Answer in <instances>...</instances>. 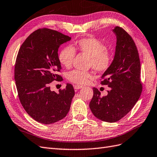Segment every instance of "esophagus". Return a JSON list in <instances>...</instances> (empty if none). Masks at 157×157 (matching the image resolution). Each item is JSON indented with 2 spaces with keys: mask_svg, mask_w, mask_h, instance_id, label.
I'll use <instances>...</instances> for the list:
<instances>
[{
  "mask_svg": "<svg viewBox=\"0 0 157 157\" xmlns=\"http://www.w3.org/2000/svg\"><path fill=\"white\" fill-rule=\"evenodd\" d=\"M82 87H83V86H81V85H75V86H74V88H75V90H79V89L82 88Z\"/></svg>",
  "mask_w": 157,
  "mask_h": 157,
  "instance_id": "obj_1",
  "label": "esophagus"
}]
</instances>
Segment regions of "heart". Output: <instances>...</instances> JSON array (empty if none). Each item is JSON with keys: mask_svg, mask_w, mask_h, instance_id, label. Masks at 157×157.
<instances>
[{"mask_svg": "<svg viewBox=\"0 0 157 157\" xmlns=\"http://www.w3.org/2000/svg\"><path fill=\"white\" fill-rule=\"evenodd\" d=\"M106 49V46L96 38H84L77 41L72 47L63 48L59 54V60L62 65L69 69L73 64L75 51H79L90 57L89 67H93L98 72H104L109 69L113 61L112 53ZM67 78L71 82L83 85L93 78V75L90 71L75 70L68 73Z\"/></svg>", "mask_w": 157, "mask_h": 157, "instance_id": "obj_1", "label": "heart"}]
</instances>
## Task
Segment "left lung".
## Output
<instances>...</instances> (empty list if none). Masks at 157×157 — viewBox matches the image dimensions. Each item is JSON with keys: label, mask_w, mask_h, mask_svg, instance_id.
<instances>
[{"label": "left lung", "mask_w": 157, "mask_h": 157, "mask_svg": "<svg viewBox=\"0 0 157 157\" xmlns=\"http://www.w3.org/2000/svg\"><path fill=\"white\" fill-rule=\"evenodd\" d=\"M116 46L111 65L101 75V84L108 85V94L93 88L94 94L89 107L98 119L116 122L127 115L137 103L142 92L140 80L141 63L139 53L131 37L124 29L116 26Z\"/></svg>", "instance_id": "left-lung-1"}]
</instances>
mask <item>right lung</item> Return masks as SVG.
<instances>
[{
  "label": "right lung",
  "mask_w": 157,
  "mask_h": 157,
  "mask_svg": "<svg viewBox=\"0 0 157 157\" xmlns=\"http://www.w3.org/2000/svg\"><path fill=\"white\" fill-rule=\"evenodd\" d=\"M71 37L53 29H39L24 41L17 56L14 79L21 104L36 121L52 124L68 113L75 96L72 84L63 90L52 91L49 84L62 80L57 74L61 69L59 48Z\"/></svg>",
  "instance_id": "add662e5"
}]
</instances>
